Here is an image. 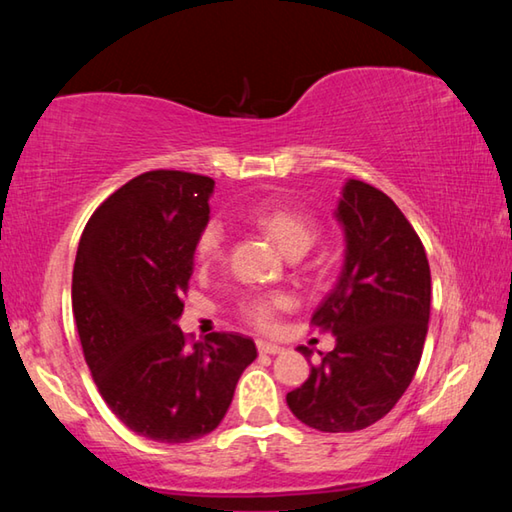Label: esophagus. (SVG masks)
Wrapping results in <instances>:
<instances>
[{
    "label": "esophagus",
    "mask_w": 512,
    "mask_h": 512,
    "mask_svg": "<svg viewBox=\"0 0 512 512\" xmlns=\"http://www.w3.org/2000/svg\"><path fill=\"white\" fill-rule=\"evenodd\" d=\"M257 350L262 354H280L282 348L277 343H268V341H257Z\"/></svg>",
    "instance_id": "obj_1"
}]
</instances>
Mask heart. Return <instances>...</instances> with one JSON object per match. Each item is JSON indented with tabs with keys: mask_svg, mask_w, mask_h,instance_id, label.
I'll use <instances>...</instances> for the list:
<instances>
[{
	"mask_svg": "<svg viewBox=\"0 0 512 512\" xmlns=\"http://www.w3.org/2000/svg\"><path fill=\"white\" fill-rule=\"evenodd\" d=\"M250 221L259 230H264L284 253H305L316 237V221L307 212L293 210V207L275 201H266L255 205L250 210ZM225 235L221 223H207L201 237L196 241V262L201 266H212L219 262L223 255ZM289 298L284 293H273V296H253L248 298L241 311L246 320L257 327H271L277 316V311L289 307Z\"/></svg>",
	"mask_w": 512,
	"mask_h": 512,
	"instance_id": "b5f03b06",
	"label": "heart"
}]
</instances>
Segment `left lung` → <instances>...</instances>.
<instances>
[{"instance_id":"left-lung-1","label":"left lung","mask_w":512,"mask_h":512,"mask_svg":"<svg viewBox=\"0 0 512 512\" xmlns=\"http://www.w3.org/2000/svg\"><path fill=\"white\" fill-rule=\"evenodd\" d=\"M334 216L343 268L311 320L336 345L287 395L291 413L325 433L366 429L393 409L418 370L431 305L427 253L391 198L348 178Z\"/></svg>"}]
</instances>
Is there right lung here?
Here are the masks:
<instances>
[{
  "label": "right lung",
  "mask_w": 512,
  "mask_h": 512,
  "mask_svg": "<svg viewBox=\"0 0 512 512\" xmlns=\"http://www.w3.org/2000/svg\"><path fill=\"white\" fill-rule=\"evenodd\" d=\"M214 180L146 171L103 201L85 225L72 311L103 400L128 429L192 443L219 427L255 343L214 332L187 348L178 320L210 221Z\"/></svg>",
  "instance_id": "1"
}]
</instances>
